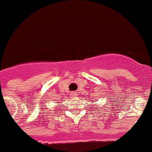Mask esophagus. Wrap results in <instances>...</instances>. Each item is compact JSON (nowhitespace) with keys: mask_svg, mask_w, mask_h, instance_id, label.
Masks as SVG:
<instances>
[{"mask_svg":"<svg viewBox=\"0 0 152 152\" xmlns=\"http://www.w3.org/2000/svg\"><path fill=\"white\" fill-rule=\"evenodd\" d=\"M71 94H72V96H77V93H75V92L71 93Z\"/></svg>","mask_w":152,"mask_h":152,"instance_id":"1","label":"esophagus"}]
</instances>
